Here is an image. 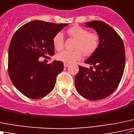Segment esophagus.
Returning <instances> with one entry per match:
<instances>
[{
	"instance_id": "34e87169",
	"label": "esophagus",
	"mask_w": 134,
	"mask_h": 134,
	"mask_svg": "<svg viewBox=\"0 0 134 134\" xmlns=\"http://www.w3.org/2000/svg\"><path fill=\"white\" fill-rule=\"evenodd\" d=\"M69 65V63H64V67H68Z\"/></svg>"
}]
</instances>
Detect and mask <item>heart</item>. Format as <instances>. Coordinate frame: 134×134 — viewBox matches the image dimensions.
Wrapping results in <instances>:
<instances>
[{"instance_id": "1", "label": "heart", "mask_w": 134, "mask_h": 134, "mask_svg": "<svg viewBox=\"0 0 134 134\" xmlns=\"http://www.w3.org/2000/svg\"><path fill=\"white\" fill-rule=\"evenodd\" d=\"M71 37L76 40L73 52L64 50L57 55V59L65 63H72L82 58L81 52L84 55H90L97 50L99 45V37L97 35L90 33L88 30L79 25L71 27L67 31ZM53 44L58 51L63 48L64 37L62 32H58L53 38Z\"/></svg>"}]
</instances>
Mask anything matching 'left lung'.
Instances as JSON below:
<instances>
[{
  "mask_svg": "<svg viewBox=\"0 0 134 134\" xmlns=\"http://www.w3.org/2000/svg\"><path fill=\"white\" fill-rule=\"evenodd\" d=\"M86 25L97 32L99 45L84 62L90 69L79 66L75 83L79 94L96 101L109 96L119 86L125 67V50L122 40L108 24L96 20Z\"/></svg>",
  "mask_w": 134,
  "mask_h": 134,
  "instance_id": "8db88e82",
  "label": "left lung"
}]
</instances>
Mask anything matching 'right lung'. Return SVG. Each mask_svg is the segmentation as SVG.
Returning a JSON list of instances; mask_svg holds the SVG:
<instances>
[{
  "mask_svg": "<svg viewBox=\"0 0 134 134\" xmlns=\"http://www.w3.org/2000/svg\"><path fill=\"white\" fill-rule=\"evenodd\" d=\"M68 24L43 21H30L13 36L8 50V74L14 86L31 99L43 97L52 92L63 63L54 60L46 64L40 57L53 55V38Z\"/></svg>",
  "mask_w": 134,
  "mask_h": 134,
  "instance_id": "1",
  "label": "right lung"
}]
</instances>
